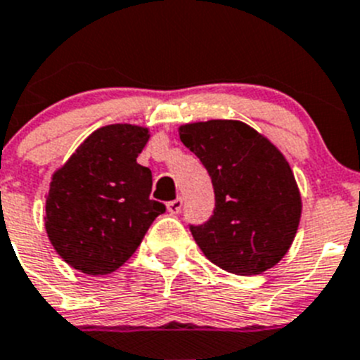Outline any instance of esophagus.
I'll return each mask as SVG.
<instances>
[{"instance_id": "obj_1", "label": "esophagus", "mask_w": 360, "mask_h": 360, "mask_svg": "<svg viewBox=\"0 0 360 360\" xmlns=\"http://www.w3.org/2000/svg\"><path fill=\"white\" fill-rule=\"evenodd\" d=\"M181 208H183V199H179V197H177V199H174V200H170V202H167V210L172 213V215L179 213Z\"/></svg>"}]
</instances>
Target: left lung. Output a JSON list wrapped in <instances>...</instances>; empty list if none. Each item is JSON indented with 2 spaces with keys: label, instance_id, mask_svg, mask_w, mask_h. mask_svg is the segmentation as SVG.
<instances>
[{
  "label": "left lung",
  "instance_id": "8db88e82",
  "mask_svg": "<svg viewBox=\"0 0 360 360\" xmlns=\"http://www.w3.org/2000/svg\"><path fill=\"white\" fill-rule=\"evenodd\" d=\"M179 138L208 170L215 192L213 215L190 226L204 257L240 276L274 267L301 217L300 190L283 154L238 120L181 125Z\"/></svg>",
  "mask_w": 360,
  "mask_h": 360
}]
</instances>
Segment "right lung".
Returning <instances> with one entry per match:
<instances>
[{"instance_id":"right-lung-1","label":"right lung","mask_w":360,"mask_h":360,"mask_svg":"<svg viewBox=\"0 0 360 360\" xmlns=\"http://www.w3.org/2000/svg\"><path fill=\"white\" fill-rule=\"evenodd\" d=\"M148 138L138 125L100 127L51 177L48 238L80 273L98 276L122 267L167 210L150 199V168L136 161Z\"/></svg>"}]
</instances>
